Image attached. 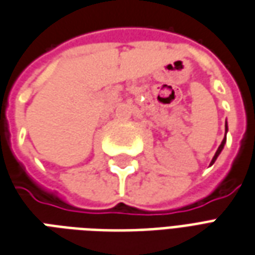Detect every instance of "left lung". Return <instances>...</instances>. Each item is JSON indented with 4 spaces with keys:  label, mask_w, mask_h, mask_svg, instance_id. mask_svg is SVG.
Here are the masks:
<instances>
[{
    "label": "left lung",
    "mask_w": 255,
    "mask_h": 255,
    "mask_svg": "<svg viewBox=\"0 0 255 255\" xmlns=\"http://www.w3.org/2000/svg\"><path fill=\"white\" fill-rule=\"evenodd\" d=\"M227 131H228V127H227V122H226V132H227ZM226 140H227V137L224 136V137H223V140H222V144H220V146H219L218 151L215 152L214 158H212V161H211V165H214L215 161H216V159H218L219 154H220V152H222V150H223V148H224V144H226Z\"/></svg>",
    "instance_id": "1"
}]
</instances>
